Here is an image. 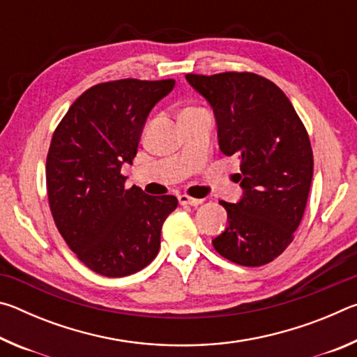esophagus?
I'll list each match as a JSON object with an SVG mask.
<instances>
[{"label":"esophagus","mask_w":357,"mask_h":357,"mask_svg":"<svg viewBox=\"0 0 357 357\" xmlns=\"http://www.w3.org/2000/svg\"><path fill=\"white\" fill-rule=\"evenodd\" d=\"M178 200H179V204H183V206H198V204L203 203V200L192 198L189 195H179Z\"/></svg>","instance_id":"obj_1"}]
</instances>
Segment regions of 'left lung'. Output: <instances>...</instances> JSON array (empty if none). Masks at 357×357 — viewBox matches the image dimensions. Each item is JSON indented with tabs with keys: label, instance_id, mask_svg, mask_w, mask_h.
Listing matches in <instances>:
<instances>
[{
	"label": "left lung",
	"instance_id": "left-lung-1",
	"mask_svg": "<svg viewBox=\"0 0 357 357\" xmlns=\"http://www.w3.org/2000/svg\"><path fill=\"white\" fill-rule=\"evenodd\" d=\"M213 107L219 148L238 155V203L220 202L228 225L214 249L241 266L273 261L293 241L309 198L313 153L309 134L282 89L252 72L187 74Z\"/></svg>",
	"mask_w": 357,
	"mask_h": 357
}]
</instances>
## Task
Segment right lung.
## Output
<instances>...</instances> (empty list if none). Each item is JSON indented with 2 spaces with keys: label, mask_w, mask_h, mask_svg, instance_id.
Here are the masks:
<instances>
[{
  "label": "right lung",
  "mask_w": 357,
  "mask_h": 357,
  "mask_svg": "<svg viewBox=\"0 0 357 357\" xmlns=\"http://www.w3.org/2000/svg\"><path fill=\"white\" fill-rule=\"evenodd\" d=\"M174 80L99 83L78 98L53 134L47 193L58 231L78 259L100 275L126 277L153 261L160 229L178 200L126 189L149 112Z\"/></svg>",
  "instance_id": "obj_1"
}]
</instances>
